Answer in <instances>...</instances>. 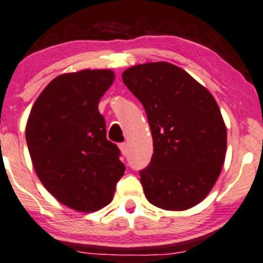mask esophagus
<instances>
[{
    "mask_svg": "<svg viewBox=\"0 0 263 263\" xmlns=\"http://www.w3.org/2000/svg\"><path fill=\"white\" fill-rule=\"evenodd\" d=\"M119 148H120V151H121V153H123V155H128V153H129V145H128V144L121 143L119 145Z\"/></svg>",
    "mask_w": 263,
    "mask_h": 263,
    "instance_id": "1",
    "label": "esophagus"
}]
</instances>
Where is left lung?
Listing matches in <instances>:
<instances>
[{
	"label": "left lung",
	"mask_w": 263,
	"mask_h": 263,
	"mask_svg": "<svg viewBox=\"0 0 263 263\" xmlns=\"http://www.w3.org/2000/svg\"><path fill=\"white\" fill-rule=\"evenodd\" d=\"M145 109L154 153L140 171L144 194L158 208L184 211L216 184L227 149V129L212 94L187 71L159 61L123 72Z\"/></svg>",
	"instance_id": "8db88e82"
}]
</instances>
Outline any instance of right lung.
<instances>
[{
	"label": "right lung",
	"mask_w": 263,
	"mask_h": 263,
	"mask_svg": "<svg viewBox=\"0 0 263 263\" xmlns=\"http://www.w3.org/2000/svg\"><path fill=\"white\" fill-rule=\"evenodd\" d=\"M114 79L108 69L59 75L42 90L27 119L26 142L36 174L71 210L95 212L108 205L125 172L98 109Z\"/></svg>",
	"instance_id": "right-lung-1"
}]
</instances>
